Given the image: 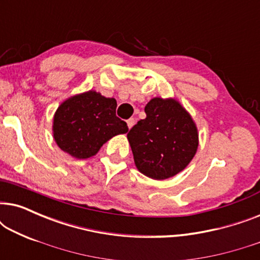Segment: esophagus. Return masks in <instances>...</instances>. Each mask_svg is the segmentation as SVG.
Here are the masks:
<instances>
[{
	"label": "esophagus",
	"instance_id": "1",
	"mask_svg": "<svg viewBox=\"0 0 260 260\" xmlns=\"http://www.w3.org/2000/svg\"><path fill=\"white\" fill-rule=\"evenodd\" d=\"M126 124H127V127H129V129H131V127H133L134 124H135V119H134V118L127 119V120H126Z\"/></svg>",
	"mask_w": 260,
	"mask_h": 260
}]
</instances>
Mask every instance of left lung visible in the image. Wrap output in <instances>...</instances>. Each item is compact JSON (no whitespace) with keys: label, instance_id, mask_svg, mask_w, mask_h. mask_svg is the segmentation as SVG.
<instances>
[{"label":"left lung","instance_id":"left-lung-1","mask_svg":"<svg viewBox=\"0 0 260 260\" xmlns=\"http://www.w3.org/2000/svg\"><path fill=\"white\" fill-rule=\"evenodd\" d=\"M144 111L147 117L127 133L135 165L151 179H168L186 168L194 157L197 126L174 99H151Z\"/></svg>","mask_w":260,"mask_h":260}]
</instances>
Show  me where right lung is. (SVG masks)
I'll return each instance as SVG.
<instances>
[{
	"instance_id": "1",
	"label": "right lung",
	"mask_w": 260,
	"mask_h": 260,
	"mask_svg": "<svg viewBox=\"0 0 260 260\" xmlns=\"http://www.w3.org/2000/svg\"><path fill=\"white\" fill-rule=\"evenodd\" d=\"M115 98L88 91L74 95L59 106L54 115L53 131L59 148L76 158L95 155L106 141L129 130L116 116Z\"/></svg>"
}]
</instances>
